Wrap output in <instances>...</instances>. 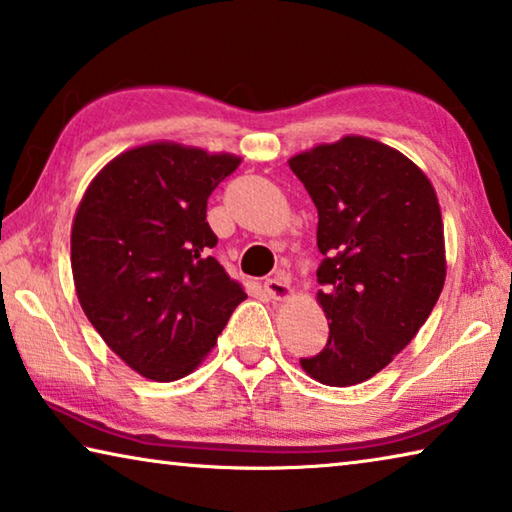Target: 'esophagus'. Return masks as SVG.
I'll return each instance as SVG.
<instances>
[{
  "label": "esophagus",
  "mask_w": 512,
  "mask_h": 512,
  "mask_svg": "<svg viewBox=\"0 0 512 512\" xmlns=\"http://www.w3.org/2000/svg\"><path fill=\"white\" fill-rule=\"evenodd\" d=\"M264 291H266L268 296H271L273 300L289 298L291 287H289L287 275H284V273H275L273 277H268V280L264 282Z\"/></svg>",
  "instance_id": "1"
}]
</instances>
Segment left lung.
Returning <instances> with one entry per match:
<instances>
[{
  "label": "left lung",
  "mask_w": 512,
  "mask_h": 512,
  "mask_svg": "<svg viewBox=\"0 0 512 512\" xmlns=\"http://www.w3.org/2000/svg\"><path fill=\"white\" fill-rule=\"evenodd\" d=\"M318 210V302L329 339L300 359L327 386L377 375L429 318L445 284V239L429 178L391 146L343 137L289 160Z\"/></svg>",
  "instance_id": "left-lung-1"
}]
</instances>
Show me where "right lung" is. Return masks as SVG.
Here are the masks:
<instances>
[{
  "instance_id": "right-lung-1",
  "label": "right lung",
  "mask_w": 512,
  "mask_h": 512,
  "mask_svg": "<svg viewBox=\"0 0 512 512\" xmlns=\"http://www.w3.org/2000/svg\"><path fill=\"white\" fill-rule=\"evenodd\" d=\"M235 155L146 144L92 180L72 228L76 296L101 339L140 375L173 381L214 348L246 291L212 257L207 198Z\"/></svg>"
}]
</instances>
